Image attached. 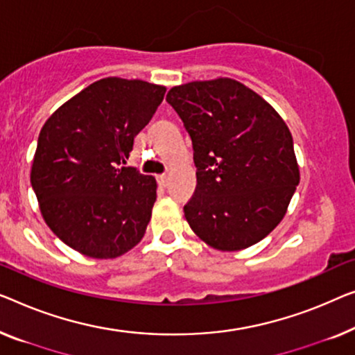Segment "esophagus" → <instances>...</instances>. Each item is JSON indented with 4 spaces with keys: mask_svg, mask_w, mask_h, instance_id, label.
Returning <instances> with one entry per match:
<instances>
[{
    "mask_svg": "<svg viewBox=\"0 0 355 355\" xmlns=\"http://www.w3.org/2000/svg\"><path fill=\"white\" fill-rule=\"evenodd\" d=\"M157 182H158V186H160V187H166L168 186V176H166V174H158Z\"/></svg>",
    "mask_w": 355,
    "mask_h": 355,
    "instance_id": "obj_1",
    "label": "esophagus"
}]
</instances>
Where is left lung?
<instances>
[{"mask_svg":"<svg viewBox=\"0 0 355 355\" xmlns=\"http://www.w3.org/2000/svg\"><path fill=\"white\" fill-rule=\"evenodd\" d=\"M166 101L192 139L197 187L184 207L190 229L220 251L258 243L284 219L300 184L288 126L230 78L174 86Z\"/></svg>","mask_w":355,"mask_h":355,"instance_id":"1","label":"left lung"}]
</instances>
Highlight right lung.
<instances>
[{"instance_id":"add662e5","label":"right lung","mask_w":355,"mask_h":355,"mask_svg":"<svg viewBox=\"0 0 355 355\" xmlns=\"http://www.w3.org/2000/svg\"><path fill=\"white\" fill-rule=\"evenodd\" d=\"M165 91L110 76L67 101L41 128L30 181L46 224L78 253L116 258L144 237L157 181L120 165Z\"/></svg>"}]
</instances>
